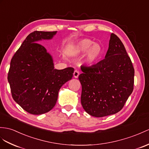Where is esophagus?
I'll use <instances>...</instances> for the list:
<instances>
[{"instance_id":"obj_1","label":"esophagus","mask_w":149,"mask_h":149,"mask_svg":"<svg viewBox=\"0 0 149 149\" xmlns=\"http://www.w3.org/2000/svg\"><path fill=\"white\" fill-rule=\"evenodd\" d=\"M79 71H78V70H75V71H74V72H73V76H74V78H78V76H79Z\"/></svg>"}]
</instances>
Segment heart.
Returning <instances> with one entry per match:
<instances>
[{
  "instance_id": "1",
  "label": "heart",
  "mask_w": 149,
  "mask_h": 149,
  "mask_svg": "<svg viewBox=\"0 0 149 149\" xmlns=\"http://www.w3.org/2000/svg\"><path fill=\"white\" fill-rule=\"evenodd\" d=\"M85 53V63L92 66L97 62L102 55V47L92 40L84 38L74 45L70 52L72 56H81Z\"/></svg>"
}]
</instances>
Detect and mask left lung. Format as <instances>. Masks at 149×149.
Masks as SVG:
<instances>
[{"label": "left lung", "mask_w": 149, "mask_h": 149, "mask_svg": "<svg viewBox=\"0 0 149 149\" xmlns=\"http://www.w3.org/2000/svg\"><path fill=\"white\" fill-rule=\"evenodd\" d=\"M81 70V103L87 113L101 118L120 111L133 90L135 70L118 36L111 34L105 59Z\"/></svg>", "instance_id": "8db88e82"}]
</instances>
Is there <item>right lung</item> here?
I'll return each mask as SVG.
<instances>
[{
	"label": "right lung",
	"instance_id": "add662e5",
	"mask_svg": "<svg viewBox=\"0 0 149 149\" xmlns=\"http://www.w3.org/2000/svg\"><path fill=\"white\" fill-rule=\"evenodd\" d=\"M56 33H31L10 61L8 79L12 97L31 114H42L51 110L56 104L61 87L73 75V68L54 69L52 56L37 43L52 39Z\"/></svg>",
	"mask_w": 149,
	"mask_h": 149
}]
</instances>
